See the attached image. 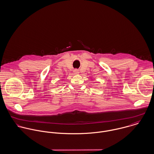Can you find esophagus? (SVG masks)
Returning a JSON list of instances; mask_svg holds the SVG:
<instances>
[{
	"mask_svg": "<svg viewBox=\"0 0 154 154\" xmlns=\"http://www.w3.org/2000/svg\"><path fill=\"white\" fill-rule=\"evenodd\" d=\"M74 73L75 74H79V70L78 69H75V70H74Z\"/></svg>",
	"mask_w": 154,
	"mask_h": 154,
	"instance_id": "obj_1",
	"label": "esophagus"
}]
</instances>
